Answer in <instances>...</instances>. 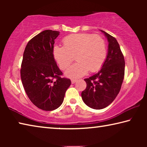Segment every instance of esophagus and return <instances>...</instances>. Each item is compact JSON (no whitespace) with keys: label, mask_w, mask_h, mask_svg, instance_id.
Listing matches in <instances>:
<instances>
[{"label":"esophagus","mask_w":147,"mask_h":147,"mask_svg":"<svg viewBox=\"0 0 147 147\" xmlns=\"http://www.w3.org/2000/svg\"><path fill=\"white\" fill-rule=\"evenodd\" d=\"M77 82V80L76 79H72L71 80V83L72 84H74L75 82Z\"/></svg>","instance_id":"1"}]
</instances>
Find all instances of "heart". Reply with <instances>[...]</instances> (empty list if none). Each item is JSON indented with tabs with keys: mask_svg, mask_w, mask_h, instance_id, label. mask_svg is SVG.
Returning a JSON list of instances; mask_svg holds the SVG:
<instances>
[{
	"mask_svg": "<svg viewBox=\"0 0 147 147\" xmlns=\"http://www.w3.org/2000/svg\"><path fill=\"white\" fill-rule=\"evenodd\" d=\"M63 47H54L53 54L62 70L69 67L74 56L77 61L65 71V75L69 78H80L88 71H97L106 60V44L98 35L86 33L69 35L63 39Z\"/></svg>",
	"mask_w": 147,
	"mask_h": 147,
	"instance_id": "1",
	"label": "heart"
}]
</instances>
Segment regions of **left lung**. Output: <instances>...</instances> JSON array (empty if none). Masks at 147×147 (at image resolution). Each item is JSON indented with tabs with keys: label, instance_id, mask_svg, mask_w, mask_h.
Returning a JSON list of instances; mask_svg holds the SVG:
<instances>
[{
	"label": "left lung",
	"instance_id": "1",
	"mask_svg": "<svg viewBox=\"0 0 147 147\" xmlns=\"http://www.w3.org/2000/svg\"><path fill=\"white\" fill-rule=\"evenodd\" d=\"M100 31L108 39V54L99 72L84 79L87 87L81 94L84 102L95 109L106 108L115 100L123 84L125 67L124 56L117 39Z\"/></svg>",
	"mask_w": 147,
	"mask_h": 147
}]
</instances>
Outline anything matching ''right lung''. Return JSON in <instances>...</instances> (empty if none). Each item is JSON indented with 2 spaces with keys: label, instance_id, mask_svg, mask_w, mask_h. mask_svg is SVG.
<instances>
[{
  "label": "right lung",
  "instance_id": "obj_1",
  "mask_svg": "<svg viewBox=\"0 0 147 147\" xmlns=\"http://www.w3.org/2000/svg\"><path fill=\"white\" fill-rule=\"evenodd\" d=\"M59 32L46 30L28 41L21 63V77L27 96L35 106L53 111L63 103L70 79L61 78L62 72L53 54Z\"/></svg>",
  "mask_w": 147,
  "mask_h": 147
}]
</instances>
